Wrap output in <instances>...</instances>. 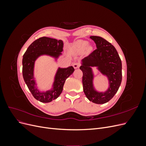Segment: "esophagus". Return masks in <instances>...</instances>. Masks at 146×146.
I'll return each mask as SVG.
<instances>
[{
    "instance_id": "esophagus-1",
    "label": "esophagus",
    "mask_w": 146,
    "mask_h": 146,
    "mask_svg": "<svg viewBox=\"0 0 146 146\" xmlns=\"http://www.w3.org/2000/svg\"><path fill=\"white\" fill-rule=\"evenodd\" d=\"M72 65H73V67L75 69H77L79 68V66H80V65H79V64L78 63H74L72 64Z\"/></svg>"
}]
</instances>
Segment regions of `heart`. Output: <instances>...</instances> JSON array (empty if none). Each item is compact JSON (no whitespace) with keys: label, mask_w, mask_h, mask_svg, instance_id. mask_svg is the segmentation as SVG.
Wrapping results in <instances>:
<instances>
[{"label":"heart","mask_w":146,"mask_h":146,"mask_svg":"<svg viewBox=\"0 0 146 146\" xmlns=\"http://www.w3.org/2000/svg\"><path fill=\"white\" fill-rule=\"evenodd\" d=\"M77 45L81 50H85L86 48L87 47L88 45V42L86 41H78L77 42Z\"/></svg>","instance_id":"obj_1"}]
</instances>
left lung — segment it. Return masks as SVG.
I'll list each match as a JSON object with an SVG mask.
<instances>
[{
  "label": "left lung",
  "instance_id": "1",
  "mask_svg": "<svg viewBox=\"0 0 146 146\" xmlns=\"http://www.w3.org/2000/svg\"><path fill=\"white\" fill-rule=\"evenodd\" d=\"M90 38L95 42L97 48L82 60L80 69L83 72V91L90 101L103 104L113 98L121 85L122 62L116 49L111 43L98 36H91ZM91 66H98L101 72L108 77L110 87L104 94L94 89Z\"/></svg>",
  "mask_w": 146,
  "mask_h": 146
}]
</instances>
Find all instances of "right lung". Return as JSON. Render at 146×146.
<instances>
[{
    "instance_id": "obj_1",
    "label": "right lung",
    "mask_w": 146,
    "mask_h": 146,
    "mask_svg": "<svg viewBox=\"0 0 146 146\" xmlns=\"http://www.w3.org/2000/svg\"><path fill=\"white\" fill-rule=\"evenodd\" d=\"M63 41L48 37H41L31 44L24 54L23 59L24 80L33 96L41 102H50L58 98L63 91L66 78L74 72L75 69L72 66L64 69L59 68L56 74L52 90L40 92L35 86V83L33 79L35 61L39 56L44 54L57 58L63 51Z\"/></svg>"
}]
</instances>
